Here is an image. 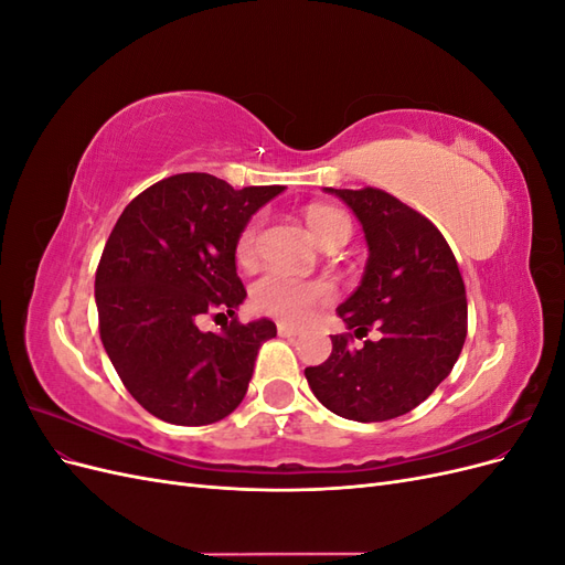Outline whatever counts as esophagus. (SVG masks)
I'll use <instances>...</instances> for the list:
<instances>
[{"instance_id": "1", "label": "esophagus", "mask_w": 565, "mask_h": 565, "mask_svg": "<svg viewBox=\"0 0 565 565\" xmlns=\"http://www.w3.org/2000/svg\"><path fill=\"white\" fill-rule=\"evenodd\" d=\"M278 334L280 337H297L299 334V328H292V324H287V322H278Z\"/></svg>"}]
</instances>
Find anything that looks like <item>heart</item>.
<instances>
[{
	"mask_svg": "<svg viewBox=\"0 0 565 565\" xmlns=\"http://www.w3.org/2000/svg\"><path fill=\"white\" fill-rule=\"evenodd\" d=\"M306 224L320 245L330 243L337 235L351 233V221L334 207L316 204L306 212ZM259 218H252L235 241V262L249 264L256 254V241H259ZM332 297V289L322 280H303L289 276L285 270H266L264 276L252 285V303L256 311L278 318L282 322H303L316 311V306Z\"/></svg>",
	"mask_w": 565,
	"mask_h": 565,
	"instance_id": "b5f03b06",
	"label": "heart"
}]
</instances>
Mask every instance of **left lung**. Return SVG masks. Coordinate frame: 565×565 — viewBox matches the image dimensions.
<instances>
[{"instance_id": "obj_1", "label": "left lung", "mask_w": 565, "mask_h": 565, "mask_svg": "<svg viewBox=\"0 0 565 565\" xmlns=\"http://www.w3.org/2000/svg\"><path fill=\"white\" fill-rule=\"evenodd\" d=\"M344 200L367 241L355 292L337 313L351 332L306 367L316 398L353 422H386L415 409L455 367L467 339V292L455 254L429 218L380 188H324ZM381 337L352 347V337Z\"/></svg>"}]
</instances>
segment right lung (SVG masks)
I'll return each instance as SVG.
<instances>
[{"label": "right lung", "mask_w": 565, "mask_h": 565, "mask_svg": "<svg viewBox=\"0 0 565 565\" xmlns=\"http://www.w3.org/2000/svg\"><path fill=\"white\" fill-rule=\"evenodd\" d=\"M282 191L177 174L146 188L117 218L96 268L100 341L127 391L158 419L202 426L243 403L256 353L278 330L235 316L247 297L235 241ZM204 312L234 320L218 335L202 333Z\"/></svg>", "instance_id": "right-lung-1"}]
</instances>
